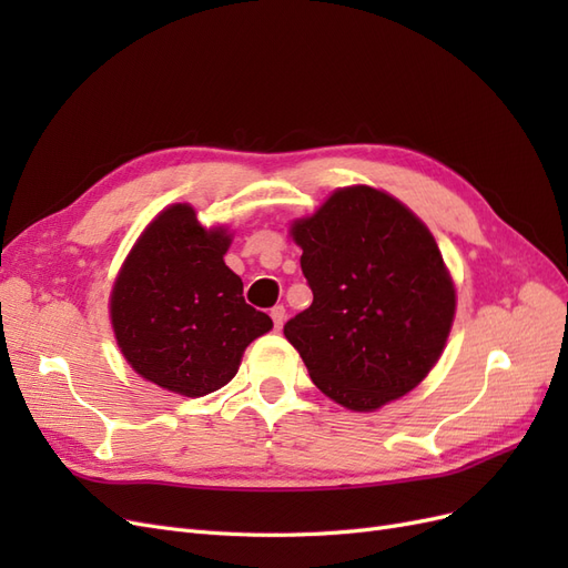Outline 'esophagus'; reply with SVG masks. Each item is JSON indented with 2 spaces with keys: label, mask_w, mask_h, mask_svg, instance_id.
Wrapping results in <instances>:
<instances>
[{
  "label": "esophagus",
  "mask_w": 568,
  "mask_h": 568,
  "mask_svg": "<svg viewBox=\"0 0 568 568\" xmlns=\"http://www.w3.org/2000/svg\"><path fill=\"white\" fill-rule=\"evenodd\" d=\"M270 317H272L274 326H277V329H282V324H284V320H286V311H284V305H274L272 311H270Z\"/></svg>",
  "instance_id": "obj_1"
}]
</instances>
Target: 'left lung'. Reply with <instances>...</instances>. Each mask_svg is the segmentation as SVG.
<instances>
[{
	"instance_id": "1",
	"label": "left lung",
	"mask_w": 568,
	"mask_h": 568,
	"mask_svg": "<svg viewBox=\"0 0 568 568\" xmlns=\"http://www.w3.org/2000/svg\"><path fill=\"white\" fill-rule=\"evenodd\" d=\"M291 236L313 305L284 324V336L315 386L355 412L409 393L438 363L455 317L432 232L398 199L357 184L296 220Z\"/></svg>"
}]
</instances>
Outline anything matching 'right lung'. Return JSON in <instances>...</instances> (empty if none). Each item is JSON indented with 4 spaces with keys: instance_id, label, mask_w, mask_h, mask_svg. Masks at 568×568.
<instances>
[{
    "instance_id": "right-lung-1",
    "label": "right lung",
    "mask_w": 568,
    "mask_h": 568,
    "mask_svg": "<svg viewBox=\"0 0 568 568\" xmlns=\"http://www.w3.org/2000/svg\"><path fill=\"white\" fill-rule=\"evenodd\" d=\"M230 244L225 227H201L186 203L170 205L136 239L111 291V322L146 382L201 398L225 386L248 343L272 329L222 261Z\"/></svg>"
}]
</instances>
